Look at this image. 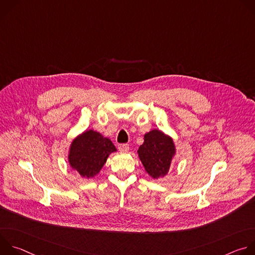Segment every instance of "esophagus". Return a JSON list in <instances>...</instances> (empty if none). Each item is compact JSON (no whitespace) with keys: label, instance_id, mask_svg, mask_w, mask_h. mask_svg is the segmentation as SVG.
<instances>
[{"label":"esophagus","instance_id":"esophagus-1","mask_svg":"<svg viewBox=\"0 0 255 255\" xmlns=\"http://www.w3.org/2000/svg\"><path fill=\"white\" fill-rule=\"evenodd\" d=\"M118 148H119V150H121L123 152H126V151L129 150V145L128 144H120Z\"/></svg>","mask_w":255,"mask_h":255}]
</instances>
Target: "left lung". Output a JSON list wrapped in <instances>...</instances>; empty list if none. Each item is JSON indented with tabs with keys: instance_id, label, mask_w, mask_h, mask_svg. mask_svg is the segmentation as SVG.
Returning a JSON list of instances; mask_svg holds the SVG:
<instances>
[{
	"instance_id": "obj_1",
	"label": "left lung",
	"mask_w": 255,
	"mask_h": 255,
	"mask_svg": "<svg viewBox=\"0 0 255 255\" xmlns=\"http://www.w3.org/2000/svg\"><path fill=\"white\" fill-rule=\"evenodd\" d=\"M139 159L152 178L165 176L175 156L173 139L161 130L153 129L144 134V142L137 150Z\"/></svg>"
}]
</instances>
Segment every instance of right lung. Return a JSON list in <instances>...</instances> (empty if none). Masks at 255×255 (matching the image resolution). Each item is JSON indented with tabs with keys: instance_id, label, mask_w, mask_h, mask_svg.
<instances>
[{
	"instance_id": "add662e5",
	"label": "right lung",
	"mask_w": 255,
	"mask_h": 255,
	"mask_svg": "<svg viewBox=\"0 0 255 255\" xmlns=\"http://www.w3.org/2000/svg\"><path fill=\"white\" fill-rule=\"evenodd\" d=\"M117 149L112 141L94 130H87L71 141L67 159L71 169L82 177L93 178L97 175L108 157Z\"/></svg>"
}]
</instances>
